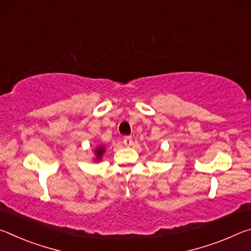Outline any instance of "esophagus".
<instances>
[{"label": "esophagus", "mask_w": 251, "mask_h": 251, "mask_svg": "<svg viewBox=\"0 0 251 251\" xmlns=\"http://www.w3.org/2000/svg\"><path fill=\"white\" fill-rule=\"evenodd\" d=\"M123 143H124L125 146L129 147V146L133 145V138L129 137V136H127V137L124 138V141H123Z\"/></svg>", "instance_id": "34e87169"}]
</instances>
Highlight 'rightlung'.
Instances as JSON below:
<instances>
[{"label": "right lung", "mask_w": 251, "mask_h": 251, "mask_svg": "<svg viewBox=\"0 0 251 251\" xmlns=\"http://www.w3.org/2000/svg\"><path fill=\"white\" fill-rule=\"evenodd\" d=\"M106 151V147L104 145H97L95 148H94V157H93V160L94 161H99L101 160V158H103V155L105 154Z\"/></svg>", "instance_id": "1"}]
</instances>
